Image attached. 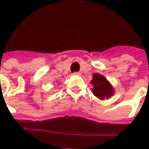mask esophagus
<instances>
[{"instance_id": "esophagus-1", "label": "esophagus", "mask_w": 149, "mask_h": 149, "mask_svg": "<svg viewBox=\"0 0 149 149\" xmlns=\"http://www.w3.org/2000/svg\"><path fill=\"white\" fill-rule=\"evenodd\" d=\"M81 73H80V72H74L73 74H74V75L80 76V75H81Z\"/></svg>"}]
</instances>
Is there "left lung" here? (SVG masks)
<instances>
[{
	"instance_id": "left-lung-1",
	"label": "left lung",
	"mask_w": 149,
	"mask_h": 149,
	"mask_svg": "<svg viewBox=\"0 0 149 149\" xmlns=\"http://www.w3.org/2000/svg\"><path fill=\"white\" fill-rule=\"evenodd\" d=\"M91 83L93 85V94L100 99L108 98L113 95L114 89L103 75L97 73L95 74Z\"/></svg>"
}]
</instances>
